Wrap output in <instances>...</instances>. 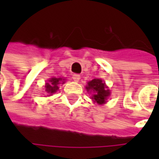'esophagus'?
<instances>
[{"label":"esophagus","instance_id":"34e87169","mask_svg":"<svg viewBox=\"0 0 159 159\" xmlns=\"http://www.w3.org/2000/svg\"><path fill=\"white\" fill-rule=\"evenodd\" d=\"M72 78L74 81H75V82H78L81 78V76H80L79 75H77V74H75V75H73V76H72Z\"/></svg>","mask_w":159,"mask_h":159}]
</instances>
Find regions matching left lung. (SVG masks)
<instances>
[{
	"label": "left lung",
	"mask_w": 159,
	"mask_h": 159,
	"mask_svg": "<svg viewBox=\"0 0 159 159\" xmlns=\"http://www.w3.org/2000/svg\"><path fill=\"white\" fill-rule=\"evenodd\" d=\"M87 84H88L85 87L86 90H92L94 92V95L92 97L94 102H97L100 105L104 104L106 102V99L110 96V90L107 89L105 83L100 79H93Z\"/></svg>",
	"instance_id": "obj_1"
}]
</instances>
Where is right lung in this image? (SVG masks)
I'll use <instances>...</instances> for the list:
<instances>
[{"mask_svg": "<svg viewBox=\"0 0 159 159\" xmlns=\"http://www.w3.org/2000/svg\"><path fill=\"white\" fill-rule=\"evenodd\" d=\"M61 81H62L61 78H55V77L48 80V83H47L46 85H45L46 92L48 93V95H52L53 93L57 92V90L59 89V84L61 83Z\"/></svg>", "mask_w": 159, "mask_h": 159, "instance_id": "add662e5", "label": "right lung"}]
</instances>
